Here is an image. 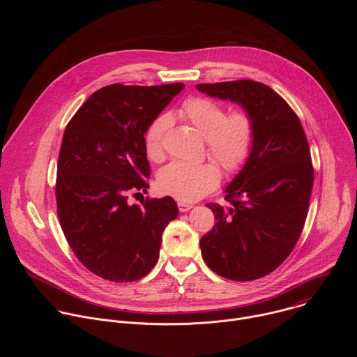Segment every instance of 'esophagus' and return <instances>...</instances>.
<instances>
[{
    "label": "esophagus",
    "mask_w": 357,
    "mask_h": 357,
    "mask_svg": "<svg viewBox=\"0 0 357 357\" xmlns=\"http://www.w3.org/2000/svg\"><path fill=\"white\" fill-rule=\"evenodd\" d=\"M193 206L190 205V203H185V202H178V209H179V212H188V211H190Z\"/></svg>",
    "instance_id": "34e87169"
}]
</instances>
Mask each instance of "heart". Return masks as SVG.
<instances>
[{
    "mask_svg": "<svg viewBox=\"0 0 357 357\" xmlns=\"http://www.w3.org/2000/svg\"><path fill=\"white\" fill-rule=\"evenodd\" d=\"M178 116L188 121L206 139L208 154L219 164L225 174H234L247 160L252 141L254 123L248 113L233 112L206 97H190L178 110ZM172 124L169 114L154 119L144 135L145 154L151 161L164 155V138ZM219 169L215 164H186L174 161L158 175V188L162 193L178 200L192 202L212 192L219 183Z\"/></svg>",
    "mask_w": 357,
    "mask_h": 357,
    "instance_id": "1",
    "label": "heart"
}]
</instances>
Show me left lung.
<instances>
[{
    "label": "left lung",
    "instance_id": "1",
    "mask_svg": "<svg viewBox=\"0 0 357 357\" xmlns=\"http://www.w3.org/2000/svg\"><path fill=\"white\" fill-rule=\"evenodd\" d=\"M211 97L240 105L254 123L243 169L226 188L229 208L208 203L216 225L200 238L208 267L233 281H252L278 268L295 247L314 185L307 135L287 101L254 80L197 84Z\"/></svg>",
    "mask_w": 357,
    "mask_h": 357
}]
</instances>
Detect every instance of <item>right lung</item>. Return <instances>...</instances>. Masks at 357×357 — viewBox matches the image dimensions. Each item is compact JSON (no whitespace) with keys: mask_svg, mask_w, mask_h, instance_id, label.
Instances as JSON below:
<instances>
[{"mask_svg":"<svg viewBox=\"0 0 357 357\" xmlns=\"http://www.w3.org/2000/svg\"><path fill=\"white\" fill-rule=\"evenodd\" d=\"M183 83L106 86L66 126L58 161L56 203L65 237L79 261L114 282L145 277L160 259L162 233L178 216L171 196L130 205L149 186L144 134Z\"/></svg>","mask_w":357,"mask_h":357,"instance_id":"obj_1","label":"right lung"}]
</instances>
